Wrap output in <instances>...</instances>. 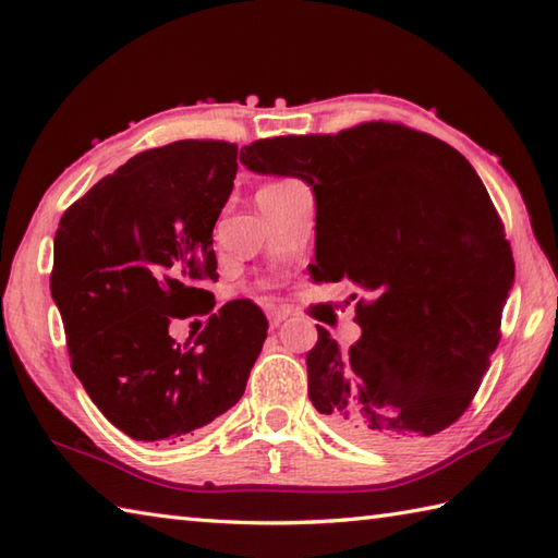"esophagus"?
Masks as SVG:
<instances>
[{
  "label": "esophagus",
  "instance_id": "1",
  "mask_svg": "<svg viewBox=\"0 0 558 558\" xmlns=\"http://www.w3.org/2000/svg\"><path fill=\"white\" fill-rule=\"evenodd\" d=\"M288 316H290V310H286V306H270V310H268L270 326H280Z\"/></svg>",
  "mask_w": 558,
  "mask_h": 558
}]
</instances>
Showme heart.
<instances>
[{
	"instance_id": "obj_1",
	"label": "heart",
	"mask_w": 558,
	"mask_h": 558,
	"mask_svg": "<svg viewBox=\"0 0 558 558\" xmlns=\"http://www.w3.org/2000/svg\"><path fill=\"white\" fill-rule=\"evenodd\" d=\"M276 184H286V182H276ZM276 184H266V186H276Z\"/></svg>"
}]
</instances>
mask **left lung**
<instances>
[{"instance_id": "1", "label": "left lung", "mask_w": 558, "mask_h": 558, "mask_svg": "<svg viewBox=\"0 0 558 558\" xmlns=\"http://www.w3.org/2000/svg\"><path fill=\"white\" fill-rule=\"evenodd\" d=\"M240 160L312 184V276L350 278L369 294L354 310L362 338L350 352L316 326L306 354L314 408L352 441L378 448L453 424L489 369L515 276L501 218L472 165L396 122L260 138Z\"/></svg>"}]
</instances>
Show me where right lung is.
Here are the masks:
<instances>
[{"mask_svg":"<svg viewBox=\"0 0 558 558\" xmlns=\"http://www.w3.org/2000/svg\"><path fill=\"white\" fill-rule=\"evenodd\" d=\"M236 144L186 138L138 153L71 204L54 234L52 298L71 369L117 429L168 441L228 412L268 322L254 302L213 312V228L232 192ZM208 313L184 347L170 317Z\"/></svg>","mask_w":558,"mask_h":558,"instance_id":"add662e5","label":"right lung"}]
</instances>
